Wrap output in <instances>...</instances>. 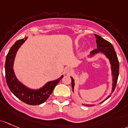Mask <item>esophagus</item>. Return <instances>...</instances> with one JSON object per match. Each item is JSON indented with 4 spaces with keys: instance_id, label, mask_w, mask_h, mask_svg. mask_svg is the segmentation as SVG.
Masks as SVG:
<instances>
[{
    "instance_id": "esophagus-1",
    "label": "esophagus",
    "mask_w": 128,
    "mask_h": 128,
    "mask_svg": "<svg viewBox=\"0 0 128 128\" xmlns=\"http://www.w3.org/2000/svg\"><path fill=\"white\" fill-rule=\"evenodd\" d=\"M64 72L67 74H70L73 72V70L70 68H66L64 70Z\"/></svg>"
}]
</instances>
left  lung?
I'll return each instance as SVG.
<instances>
[{
    "label": "left lung",
    "mask_w": 128,
    "mask_h": 128,
    "mask_svg": "<svg viewBox=\"0 0 128 128\" xmlns=\"http://www.w3.org/2000/svg\"><path fill=\"white\" fill-rule=\"evenodd\" d=\"M95 37L96 38V44H97V48L96 49L94 50L90 53V54L88 55V58H91L92 57L94 56L95 55L98 53H102V54L105 55L106 58L109 60L110 64V68L112 71V92L111 94L114 92L115 90V87H116V83H117L118 75H119V62L116 53L115 52V49L114 46L112 45L109 42L107 41L106 40L104 39L102 37L100 36H98L97 34H94ZM72 79V91L74 92V86H75V80L73 78L72 76H70ZM109 94L102 102L99 104L103 102L104 101L107 100V99L110 97ZM89 106V105H88ZM91 106H94V104L91 105Z\"/></svg>",
    "instance_id": "left-lung-1"
}]
</instances>
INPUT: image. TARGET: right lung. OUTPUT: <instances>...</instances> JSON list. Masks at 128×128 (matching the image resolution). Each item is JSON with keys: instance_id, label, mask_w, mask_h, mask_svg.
Returning a JSON list of instances; mask_svg holds the SVG:
<instances>
[{"instance_id": "right-lung-1", "label": "right lung", "mask_w": 128, "mask_h": 128, "mask_svg": "<svg viewBox=\"0 0 128 128\" xmlns=\"http://www.w3.org/2000/svg\"><path fill=\"white\" fill-rule=\"evenodd\" d=\"M28 38V37H26L22 39L17 40L11 47L6 55L5 60V78L8 86L14 96L27 104L36 106L46 101L53 92L54 87L60 82L64 75H62L56 80L48 82L42 87L38 89L29 88L19 81L13 69L14 59L19 48Z\"/></svg>"}]
</instances>
